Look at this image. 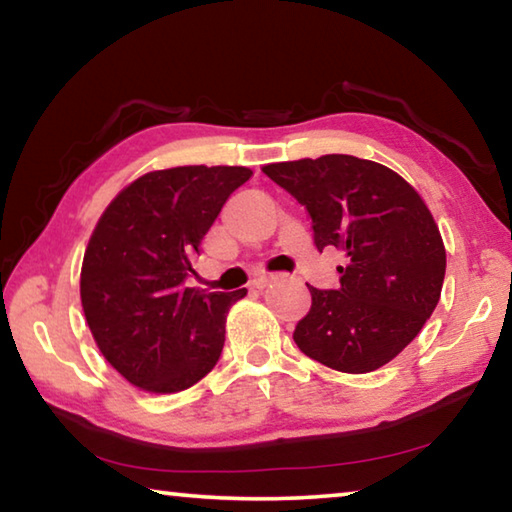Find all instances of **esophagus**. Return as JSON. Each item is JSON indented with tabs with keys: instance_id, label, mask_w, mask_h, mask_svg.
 <instances>
[{
	"instance_id": "34e87169",
	"label": "esophagus",
	"mask_w": 512,
	"mask_h": 512,
	"mask_svg": "<svg viewBox=\"0 0 512 512\" xmlns=\"http://www.w3.org/2000/svg\"><path fill=\"white\" fill-rule=\"evenodd\" d=\"M273 280H275L273 275H259V278H255V280H253V287H255V289H266V287L271 285Z\"/></svg>"
}]
</instances>
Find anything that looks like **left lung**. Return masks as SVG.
Here are the masks:
<instances>
[{"instance_id":"1","label":"left lung","mask_w":512,"mask_h":512,"mask_svg":"<svg viewBox=\"0 0 512 512\" xmlns=\"http://www.w3.org/2000/svg\"><path fill=\"white\" fill-rule=\"evenodd\" d=\"M262 170L307 209L316 248L346 255L337 289L307 285L312 307L296 346L344 373L380 369L419 335L442 294L446 253L426 202L399 173L351 154Z\"/></svg>"}]
</instances>
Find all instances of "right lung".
<instances>
[{
    "instance_id": "obj_1",
    "label": "right lung",
    "mask_w": 512,
    "mask_h": 512,
    "mask_svg": "<svg viewBox=\"0 0 512 512\" xmlns=\"http://www.w3.org/2000/svg\"><path fill=\"white\" fill-rule=\"evenodd\" d=\"M243 166H177L134 180L104 209L81 264V307L104 358L134 387L173 394L221 358L225 319L246 289L184 287L200 241Z\"/></svg>"
}]
</instances>
